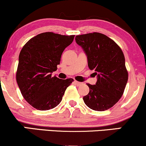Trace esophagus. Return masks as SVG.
<instances>
[{
    "label": "esophagus",
    "mask_w": 146,
    "mask_h": 146,
    "mask_svg": "<svg viewBox=\"0 0 146 146\" xmlns=\"http://www.w3.org/2000/svg\"><path fill=\"white\" fill-rule=\"evenodd\" d=\"M74 84L75 85H77V86H80V85L82 84V83L80 82H78V81H74Z\"/></svg>",
    "instance_id": "esophagus-1"
}]
</instances>
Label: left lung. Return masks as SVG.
<instances>
[{"label":"left lung","instance_id":"1","mask_svg":"<svg viewBox=\"0 0 146 146\" xmlns=\"http://www.w3.org/2000/svg\"><path fill=\"white\" fill-rule=\"evenodd\" d=\"M75 41L86 53L88 67L98 75L95 85L88 84L89 93L84 102L96 111L109 109L121 98L128 82L123 51L115 41L98 32L79 35Z\"/></svg>","mask_w":146,"mask_h":146}]
</instances>
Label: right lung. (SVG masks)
Masks as SVG:
<instances>
[{"label":"right lung","instance_id":"obj_1","mask_svg":"<svg viewBox=\"0 0 146 146\" xmlns=\"http://www.w3.org/2000/svg\"><path fill=\"white\" fill-rule=\"evenodd\" d=\"M74 37L42 33L31 38L22 48L16 81L23 98L37 110L56 107L73 82L72 78L62 80L51 74L57 70L64 50L71 44Z\"/></svg>","mask_w":146,"mask_h":146}]
</instances>
